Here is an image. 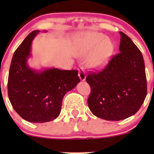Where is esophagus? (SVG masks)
Wrapping results in <instances>:
<instances>
[{"label":"esophagus","instance_id":"34e87169","mask_svg":"<svg viewBox=\"0 0 154 154\" xmlns=\"http://www.w3.org/2000/svg\"><path fill=\"white\" fill-rule=\"evenodd\" d=\"M78 76H79V77H80V79L81 81H85V80H86V73H85L84 70H83V68H81V69L79 71Z\"/></svg>","mask_w":154,"mask_h":154}]
</instances>
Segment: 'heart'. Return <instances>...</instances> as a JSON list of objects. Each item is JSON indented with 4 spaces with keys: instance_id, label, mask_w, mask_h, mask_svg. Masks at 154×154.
Segmentation results:
<instances>
[{
    "instance_id": "heart-1",
    "label": "heart",
    "mask_w": 154,
    "mask_h": 154,
    "mask_svg": "<svg viewBox=\"0 0 154 154\" xmlns=\"http://www.w3.org/2000/svg\"><path fill=\"white\" fill-rule=\"evenodd\" d=\"M78 51L81 56H89L88 65L94 69H101L108 65L114 52L112 42L104 34L88 32L80 36L77 41Z\"/></svg>"
}]
</instances>
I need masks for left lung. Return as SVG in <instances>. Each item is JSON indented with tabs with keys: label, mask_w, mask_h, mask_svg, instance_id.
Wrapping results in <instances>:
<instances>
[{
	"label": "left lung",
	"mask_w": 154,
	"mask_h": 154,
	"mask_svg": "<svg viewBox=\"0 0 154 154\" xmlns=\"http://www.w3.org/2000/svg\"><path fill=\"white\" fill-rule=\"evenodd\" d=\"M121 35L119 54L102 71L86 77L91 87L90 110L106 121H120L136 114L147 95V80L142 54L130 37Z\"/></svg>",
	"instance_id": "obj_1"
}]
</instances>
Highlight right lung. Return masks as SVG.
Returning <instances> with one entry per match:
<instances>
[{
    "label": "right lung",
    "instance_id": "right-lung-1",
    "mask_svg": "<svg viewBox=\"0 0 154 154\" xmlns=\"http://www.w3.org/2000/svg\"><path fill=\"white\" fill-rule=\"evenodd\" d=\"M46 32V31H45ZM39 32L29 34L14 53L8 78V95L14 109L24 120L45 123L60 116L65 94L80 81L76 70L29 66L31 45Z\"/></svg>",
    "mask_w": 154,
    "mask_h": 154
}]
</instances>
